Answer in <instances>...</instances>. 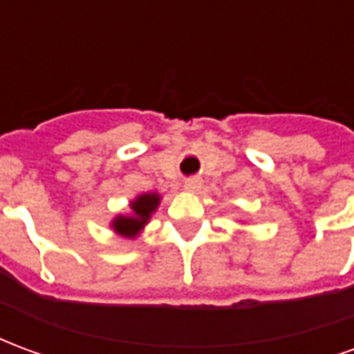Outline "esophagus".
I'll return each instance as SVG.
<instances>
[{
  "label": "esophagus",
  "instance_id": "1",
  "mask_svg": "<svg viewBox=\"0 0 354 354\" xmlns=\"http://www.w3.org/2000/svg\"><path fill=\"white\" fill-rule=\"evenodd\" d=\"M201 185H203L201 178H187V180H185V189H187V192H199Z\"/></svg>",
  "mask_w": 354,
  "mask_h": 354
}]
</instances>
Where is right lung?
<instances>
[{"label":"right lung","mask_w":354,"mask_h":354,"mask_svg":"<svg viewBox=\"0 0 354 354\" xmlns=\"http://www.w3.org/2000/svg\"><path fill=\"white\" fill-rule=\"evenodd\" d=\"M159 205V195L157 193H146L136 201H132V216H117L113 220V230L121 233L124 237H136L140 230L144 227L149 220V216Z\"/></svg>","instance_id":"1"}]
</instances>
